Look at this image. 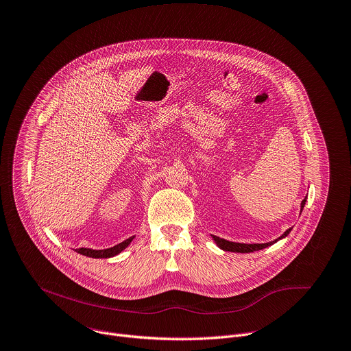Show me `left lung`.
Listing matches in <instances>:
<instances>
[{"instance_id":"1","label":"left lung","mask_w":351,"mask_h":351,"mask_svg":"<svg viewBox=\"0 0 351 351\" xmlns=\"http://www.w3.org/2000/svg\"><path fill=\"white\" fill-rule=\"evenodd\" d=\"M304 204H306V198L302 201L300 204V210H303L304 208ZM292 228H288L284 234L281 237H278L277 240L274 241H270V243H265V244H241V243H231V241H227V240H223L220 237H216V236H212L213 241L216 243V245L223 250V251H230V252H240V254H250V252H255V251H261L263 248H267L270 245H273L274 243H277L278 240L281 239H285L289 232H291Z\"/></svg>"}]
</instances>
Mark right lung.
Returning a JSON list of instances; mask_svg holds the SVG:
<instances>
[{
    "label": "right lung",
    "instance_id": "obj_1",
    "mask_svg": "<svg viewBox=\"0 0 351 351\" xmlns=\"http://www.w3.org/2000/svg\"><path fill=\"white\" fill-rule=\"evenodd\" d=\"M135 239V236H132V237H130V239H127L125 241H123V243H120V244H117V245H114V247H111V248H107V250H90V248H78V250H75L78 254H81V255H84V256H88V258H95V259H106V258H112V256H115V255H119V254H121L131 243H132V240Z\"/></svg>",
    "mask_w": 351,
    "mask_h": 351
}]
</instances>
